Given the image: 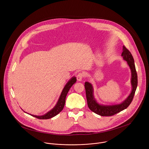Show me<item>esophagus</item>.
I'll list each match as a JSON object with an SVG mask.
<instances>
[{"mask_svg": "<svg viewBox=\"0 0 149 149\" xmlns=\"http://www.w3.org/2000/svg\"><path fill=\"white\" fill-rule=\"evenodd\" d=\"M84 77V74L83 72H79L77 76V79L78 81H81Z\"/></svg>", "mask_w": 149, "mask_h": 149, "instance_id": "1", "label": "esophagus"}]
</instances>
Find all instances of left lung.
I'll return each mask as SVG.
<instances>
[{
    "label": "left lung",
    "instance_id": "1",
    "mask_svg": "<svg viewBox=\"0 0 149 149\" xmlns=\"http://www.w3.org/2000/svg\"><path fill=\"white\" fill-rule=\"evenodd\" d=\"M121 56H123L124 60L127 62L132 71V91L123 102L120 104L114 105H102L98 104L93 96V88L92 85L88 82H85V89H86V97L88 107L94 113L101 116H112L125 110L129 107L133 101L135 92L137 87V74L136 70L135 64L133 57L131 52L124 45L123 47V52Z\"/></svg>",
    "mask_w": 149,
    "mask_h": 149
}]
</instances>
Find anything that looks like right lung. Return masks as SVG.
I'll list each match as a JSON object with an SVG mask.
<instances>
[{"instance_id": "obj_1", "label": "right lung", "mask_w": 149, "mask_h": 149, "mask_svg": "<svg viewBox=\"0 0 149 149\" xmlns=\"http://www.w3.org/2000/svg\"><path fill=\"white\" fill-rule=\"evenodd\" d=\"M77 81V79L75 77H73L70 80V81L68 82V83L66 84L65 87L63 88L61 95L59 97V99L55 105V107L51 110L50 111L47 113L46 114L42 116H36L32 115L33 117H35L38 119H41V120H45V119H49L55 116H56L58 114H59L63 109V107H64V105L65 103V98L67 97V95L70 89V88L73 86V84H74Z\"/></svg>"}]
</instances>
